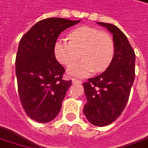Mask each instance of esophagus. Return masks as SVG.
Segmentation results:
<instances>
[{"label": "esophagus", "instance_id": "esophagus-1", "mask_svg": "<svg viewBox=\"0 0 148 148\" xmlns=\"http://www.w3.org/2000/svg\"><path fill=\"white\" fill-rule=\"evenodd\" d=\"M72 82H73V84H82V82L81 80H79V79L73 77V78H72Z\"/></svg>", "mask_w": 148, "mask_h": 148}]
</instances>
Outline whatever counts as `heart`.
Here are the masks:
<instances>
[{
    "instance_id": "obj_1",
    "label": "heart",
    "mask_w": 148,
    "mask_h": 148,
    "mask_svg": "<svg viewBox=\"0 0 148 148\" xmlns=\"http://www.w3.org/2000/svg\"><path fill=\"white\" fill-rule=\"evenodd\" d=\"M68 41L59 40L54 45L55 57L60 64L69 66L80 53L82 60L72 65L68 73L78 77L88 76L92 72H102L111 64L115 55V43L108 33L88 26L72 30Z\"/></svg>"
}]
</instances>
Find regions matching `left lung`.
<instances>
[{
	"label": "left lung",
	"instance_id": "8db88e82",
	"mask_svg": "<svg viewBox=\"0 0 148 148\" xmlns=\"http://www.w3.org/2000/svg\"><path fill=\"white\" fill-rule=\"evenodd\" d=\"M98 24L112 34L115 55L102 74L83 83L87 99L84 113L92 124L105 127L114 122L127 106L135 77V53L118 27L104 22Z\"/></svg>",
	"mask_w": 148,
	"mask_h": 148
}]
</instances>
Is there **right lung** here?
Here are the masks:
<instances>
[{
	"label": "right lung",
	"instance_id": "obj_1",
	"mask_svg": "<svg viewBox=\"0 0 148 148\" xmlns=\"http://www.w3.org/2000/svg\"><path fill=\"white\" fill-rule=\"evenodd\" d=\"M61 18H49L34 25L19 42L15 60L18 91L29 118L45 123L55 119L71 80L63 79L65 69L54 54L62 32L77 24Z\"/></svg>",
	"mask_w": 148,
	"mask_h": 148
}]
</instances>
